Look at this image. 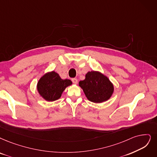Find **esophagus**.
<instances>
[{
  "label": "esophagus",
  "instance_id": "obj_1",
  "mask_svg": "<svg viewBox=\"0 0 157 157\" xmlns=\"http://www.w3.org/2000/svg\"><path fill=\"white\" fill-rule=\"evenodd\" d=\"M72 82H73L75 84H77V82H78V80H77V78H73V79H72Z\"/></svg>",
  "mask_w": 157,
  "mask_h": 157
}]
</instances>
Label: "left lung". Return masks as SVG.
Returning <instances> with one entry per match:
<instances>
[{
	"label": "left lung",
	"mask_w": 157,
	"mask_h": 157,
	"mask_svg": "<svg viewBox=\"0 0 157 157\" xmlns=\"http://www.w3.org/2000/svg\"><path fill=\"white\" fill-rule=\"evenodd\" d=\"M85 77L78 84L90 101L102 103L111 98L114 92V86L108 77L100 71H91L86 74Z\"/></svg>",
	"instance_id": "left-lung-1"
}]
</instances>
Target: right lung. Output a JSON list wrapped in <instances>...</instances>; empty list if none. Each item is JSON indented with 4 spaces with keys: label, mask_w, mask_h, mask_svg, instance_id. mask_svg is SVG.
Instances as JSON below:
<instances>
[{
    "label": "right lung",
    "mask_w": 157,
    "mask_h": 157,
    "mask_svg": "<svg viewBox=\"0 0 157 157\" xmlns=\"http://www.w3.org/2000/svg\"><path fill=\"white\" fill-rule=\"evenodd\" d=\"M72 85L70 79H62L55 71L45 73L36 84V90L40 96L48 102L59 99L67 87Z\"/></svg>",
    "instance_id": "obj_1"
}]
</instances>
